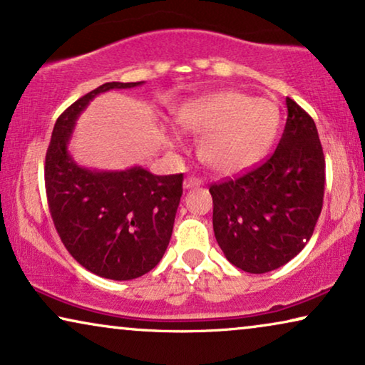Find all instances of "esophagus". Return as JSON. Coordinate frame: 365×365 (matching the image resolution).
Listing matches in <instances>:
<instances>
[{
    "mask_svg": "<svg viewBox=\"0 0 365 365\" xmlns=\"http://www.w3.org/2000/svg\"><path fill=\"white\" fill-rule=\"evenodd\" d=\"M202 184V181L199 178H196V176H187L186 178V181H184V187L186 189H192V187H197V186H201Z\"/></svg>",
    "mask_w": 365,
    "mask_h": 365,
    "instance_id": "1",
    "label": "esophagus"
}]
</instances>
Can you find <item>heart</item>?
Returning a JSON list of instances; mask_svg holds the SVG:
<instances>
[{
    "label": "heart",
    "mask_w": 365,
    "mask_h": 365,
    "mask_svg": "<svg viewBox=\"0 0 365 365\" xmlns=\"http://www.w3.org/2000/svg\"><path fill=\"white\" fill-rule=\"evenodd\" d=\"M179 123L202 136L199 154L212 171L241 174L271 149L281 124L276 103L242 91H221L187 103Z\"/></svg>",
    "instance_id": "heart-1"
}]
</instances>
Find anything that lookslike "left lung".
Returning a JSON list of instances; mask_svg holds the SVG:
<instances>
[{
	"label": "left lung",
	"instance_id": "1",
	"mask_svg": "<svg viewBox=\"0 0 365 365\" xmlns=\"http://www.w3.org/2000/svg\"><path fill=\"white\" fill-rule=\"evenodd\" d=\"M287 121L266 163L214 182V236L224 256L251 274L284 266L302 251L322 211L326 159L314 119L286 98Z\"/></svg>",
	"mask_w": 365,
	"mask_h": 365
}]
</instances>
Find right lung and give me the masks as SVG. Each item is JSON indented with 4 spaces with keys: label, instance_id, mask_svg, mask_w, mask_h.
<instances>
[{
    "label": "right lung",
    "instance_id": "1",
    "mask_svg": "<svg viewBox=\"0 0 365 365\" xmlns=\"http://www.w3.org/2000/svg\"><path fill=\"white\" fill-rule=\"evenodd\" d=\"M139 83H104L73 103L54 124L44 163L48 206L69 254L96 276L141 277L161 261L182 196V174L154 176L141 166L96 171L68 151L74 124L89 101L109 89Z\"/></svg>",
    "mask_w": 365,
    "mask_h": 365
}]
</instances>
